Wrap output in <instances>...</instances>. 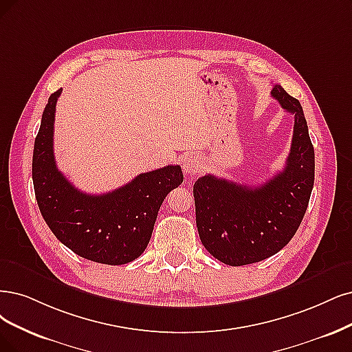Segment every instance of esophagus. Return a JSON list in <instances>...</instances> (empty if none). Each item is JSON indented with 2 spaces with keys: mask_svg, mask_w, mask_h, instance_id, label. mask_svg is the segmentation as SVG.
<instances>
[{
  "mask_svg": "<svg viewBox=\"0 0 352 352\" xmlns=\"http://www.w3.org/2000/svg\"><path fill=\"white\" fill-rule=\"evenodd\" d=\"M183 171L186 173V174H194V173H197L199 171V168L201 166L200 165V161L197 160V158H191V156H188V158H186L184 161H183Z\"/></svg>",
  "mask_w": 352,
  "mask_h": 352,
  "instance_id": "34e87169",
  "label": "esophagus"
}]
</instances>
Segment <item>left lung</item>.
I'll return each instance as SVG.
<instances>
[{
    "label": "left lung",
    "instance_id": "1",
    "mask_svg": "<svg viewBox=\"0 0 352 352\" xmlns=\"http://www.w3.org/2000/svg\"><path fill=\"white\" fill-rule=\"evenodd\" d=\"M271 96L294 116L293 140L281 173L259 187L212 174L194 183L196 223L204 248L220 263L241 267L277 254L294 236L315 181V151L298 100L276 84Z\"/></svg>",
    "mask_w": 352,
    "mask_h": 352
}]
</instances>
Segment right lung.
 <instances>
[{
  "label": "right lung",
  "mask_w": 352,
  "mask_h": 352,
  "mask_svg": "<svg viewBox=\"0 0 352 352\" xmlns=\"http://www.w3.org/2000/svg\"><path fill=\"white\" fill-rule=\"evenodd\" d=\"M58 89L47 100L34 140L32 175L36 200L46 225L68 248L89 261L122 265L146 250L166 194L184 181L179 165L139 174L110 192L76 190L56 168L54 123Z\"/></svg>",
  "instance_id": "obj_1"
}]
</instances>
